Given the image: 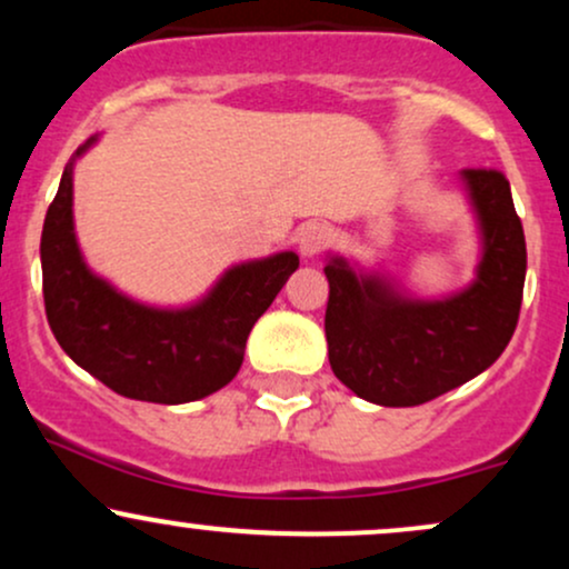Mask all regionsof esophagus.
Wrapping results in <instances>:
<instances>
[{"mask_svg": "<svg viewBox=\"0 0 569 569\" xmlns=\"http://www.w3.org/2000/svg\"><path fill=\"white\" fill-rule=\"evenodd\" d=\"M326 240H329V227L323 221H307L297 230V246L302 257H316L326 246Z\"/></svg>", "mask_w": 569, "mask_h": 569, "instance_id": "1", "label": "esophagus"}]
</instances>
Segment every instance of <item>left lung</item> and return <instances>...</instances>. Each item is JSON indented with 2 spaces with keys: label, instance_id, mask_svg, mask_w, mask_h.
I'll return each instance as SVG.
<instances>
[{
  "label": "left lung",
  "instance_id": "obj_1",
  "mask_svg": "<svg viewBox=\"0 0 569 569\" xmlns=\"http://www.w3.org/2000/svg\"><path fill=\"white\" fill-rule=\"evenodd\" d=\"M479 224L481 257L466 289L441 299L403 293L382 272L329 257L326 342L337 380L380 407H420L492 367L511 342L527 246L500 171H460Z\"/></svg>",
  "mask_w": 569,
  "mask_h": 569
}]
</instances>
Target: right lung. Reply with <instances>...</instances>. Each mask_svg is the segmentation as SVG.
Returning <instances> with one entry per match:
<instances>
[{"label":"right lung","instance_id":"obj_1","mask_svg":"<svg viewBox=\"0 0 569 569\" xmlns=\"http://www.w3.org/2000/svg\"><path fill=\"white\" fill-rule=\"evenodd\" d=\"M67 162L42 227V293L63 352L114 393L187 403L217 393L238 375L253 323L299 267L293 251L232 264L187 307H152L117 291L84 262L74 232V162Z\"/></svg>","mask_w":569,"mask_h":569}]
</instances>
